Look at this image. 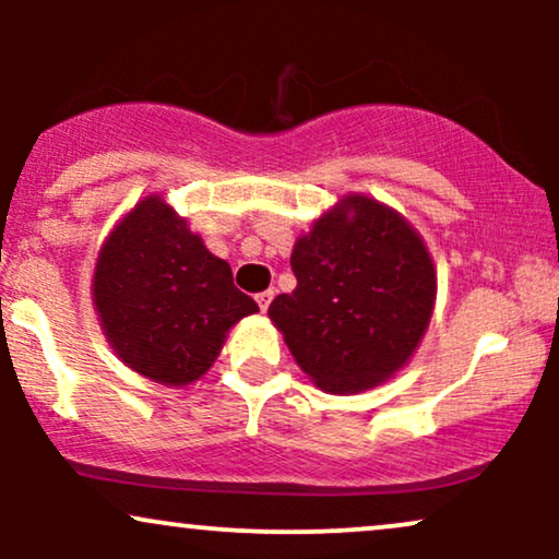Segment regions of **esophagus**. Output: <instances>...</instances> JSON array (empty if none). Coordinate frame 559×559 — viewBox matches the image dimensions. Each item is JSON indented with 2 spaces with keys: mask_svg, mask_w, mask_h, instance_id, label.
Here are the masks:
<instances>
[{
  "mask_svg": "<svg viewBox=\"0 0 559 559\" xmlns=\"http://www.w3.org/2000/svg\"><path fill=\"white\" fill-rule=\"evenodd\" d=\"M273 297H275V292H271V288H267V292H260L258 297H254V299H258V305H260V310H262V312H265L267 307H271Z\"/></svg>",
  "mask_w": 559,
  "mask_h": 559,
  "instance_id": "34e87169",
  "label": "esophagus"
}]
</instances>
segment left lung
<instances>
[{"label":"left lung","mask_w":559,"mask_h":559,"mask_svg":"<svg viewBox=\"0 0 559 559\" xmlns=\"http://www.w3.org/2000/svg\"><path fill=\"white\" fill-rule=\"evenodd\" d=\"M297 288L267 316L320 389L355 394L394 376L428 329L436 271L409 223L346 197L294 243Z\"/></svg>","instance_id":"1"}]
</instances>
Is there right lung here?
<instances>
[{
  "mask_svg": "<svg viewBox=\"0 0 559 559\" xmlns=\"http://www.w3.org/2000/svg\"><path fill=\"white\" fill-rule=\"evenodd\" d=\"M94 305L120 360L165 386L207 373L230 325L260 310L159 197L136 204L105 241Z\"/></svg>",
  "mask_w": 559,
  "mask_h": 559,
  "instance_id": "add662e5",
  "label": "right lung"
}]
</instances>
